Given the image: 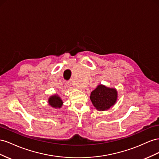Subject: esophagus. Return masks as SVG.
Listing matches in <instances>:
<instances>
[{"label":"esophagus","mask_w":159,"mask_h":159,"mask_svg":"<svg viewBox=\"0 0 159 159\" xmlns=\"http://www.w3.org/2000/svg\"><path fill=\"white\" fill-rule=\"evenodd\" d=\"M65 85L66 86V87L68 88H70L71 87V83L70 80H68V81H66L65 82Z\"/></svg>","instance_id":"34e87169"}]
</instances>
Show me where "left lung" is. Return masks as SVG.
I'll return each instance as SVG.
<instances>
[{"mask_svg": "<svg viewBox=\"0 0 159 159\" xmlns=\"http://www.w3.org/2000/svg\"><path fill=\"white\" fill-rule=\"evenodd\" d=\"M118 94L114 88H108L105 85L99 84L90 93V98L94 107L98 111H106L115 105Z\"/></svg>", "mask_w": 159, "mask_h": 159, "instance_id": "obj_1", "label": "left lung"}]
</instances>
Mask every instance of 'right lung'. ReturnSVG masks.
Masks as SVG:
<instances>
[{
    "label": "right lung",
    "mask_w": 159,
    "mask_h": 159,
    "mask_svg": "<svg viewBox=\"0 0 159 159\" xmlns=\"http://www.w3.org/2000/svg\"><path fill=\"white\" fill-rule=\"evenodd\" d=\"M48 102L49 105L54 108H61L63 104L62 99L58 94H54L52 96L50 97Z\"/></svg>",
    "instance_id": "obj_1"
}]
</instances>
